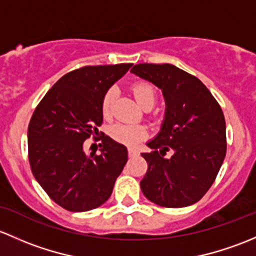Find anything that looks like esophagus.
<instances>
[{
  "label": "esophagus",
  "mask_w": 256,
  "mask_h": 256,
  "mask_svg": "<svg viewBox=\"0 0 256 256\" xmlns=\"http://www.w3.org/2000/svg\"><path fill=\"white\" fill-rule=\"evenodd\" d=\"M138 154V150L136 149V148H129L128 149V155L129 156H134V155Z\"/></svg>",
  "instance_id": "esophagus-1"
}]
</instances>
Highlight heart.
<instances>
[{
	"instance_id": "heart-1",
	"label": "heart",
	"mask_w": 256,
	"mask_h": 256,
	"mask_svg": "<svg viewBox=\"0 0 256 256\" xmlns=\"http://www.w3.org/2000/svg\"><path fill=\"white\" fill-rule=\"evenodd\" d=\"M132 92L136 97V102L142 107L154 106L155 100H156V92L152 85L149 82H136L132 86ZM117 98V91L116 88L107 90L106 94H104L102 98V113L104 117H108L110 114L113 104ZM148 132L144 126L140 124H127V123H118L110 128V136L118 143L126 144V146H134L139 140L144 139L146 136Z\"/></svg>"
}]
</instances>
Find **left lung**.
<instances>
[{
    "label": "left lung",
    "instance_id": "8db88e82",
    "mask_svg": "<svg viewBox=\"0 0 256 256\" xmlns=\"http://www.w3.org/2000/svg\"><path fill=\"white\" fill-rule=\"evenodd\" d=\"M134 75L162 90L165 116L160 132L142 152L148 171L140 181L144 196L168 208L187 207L214 182L226 152L222 108L197 78L171 64H138ZM168 150L172 156L164 158Z\"/></svg>",
    "mask_w": 256,
    "mask_h": 256
}]
</instances>
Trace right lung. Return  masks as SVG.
<instances>
[{
    "label": "right lung",
    "mask_w": 256,
    "mask_h": 256,
    "mask_svg": "<svg viewBox=\"0 0 256 256\" xmlns=\"http://www.w3.org/2000/svg\"><path fill=\"white\" fill-rule=\"evenodd\" d=\"M132 64L84 66L62 76L44 96L28 127L32 172L55 204L71 212L102 206L127 164L128 150L108 136L101 154L84 143L104 120L102 98Z\"/></svg>",
    "instance_id": "right-lung-1"
}]
</instances>
